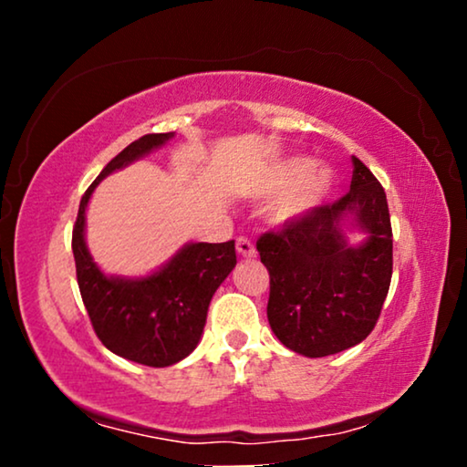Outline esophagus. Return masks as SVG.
I'll list each match as a JSON object with an SVG mask.
<instances>
[{
  "instance_id": "esophagus-1",
  "label": "esophagus",
  "mask_w": 467,
  "mask_h": 467,
  "mask_svg": "<svg viewBox=\"0 0 467 467\" xmlns=\"http://www.w3.org/2000/svg\"><path fill=\"white\" fill-rule=\"evenodd\" d=\"M235 248H238V253L242 254V257H254V246L248 238L235 240Z\"/></svg>"
}]
</instances>
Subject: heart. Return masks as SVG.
Masks as SVG:
<instances>
[{"label":"heart","instance_id":"1","mask_svg":"<svg viewBox=\"0 0 467 467\" xmlns=\"http://www.w3.org/2000/svg\"><path fill=\"white\" fill-rule=\"evenodd\" d=\"M334 176L325 168H312L304 157L283 161L272 171L270 187L272 193H283L274 203V216L278 221H297L310 214L329 195Z\"/></svg>","mask_w":467,"mask_h":467}]
</instances>
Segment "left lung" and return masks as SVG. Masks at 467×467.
<instances>
[{
	"label": "left lung",
	"instance_id": "8db88e82",
	"mask_svg": "<svg viewBox=\"0 0 467 467\" xmlns=\"http://www.w3.org/2000/svg\"><path fill=\"white\" fill-rule=\"evenodd\" d=\"M347 213L370 234L361 247L346 244L339 223ZM257 251L270 272L267 321L286 348L327 357L355 347L372 334L391 285L385 189L353 157L347 195L259 235Z\"/></svg>",
	"mask_w": 467,
	"mask_h": 467
}]
</instances>
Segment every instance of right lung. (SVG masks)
<instances>
[{"mask_svg":"<svg viewBox=\"0 0 467 467\" xmlns=\"http://www.w3.org/2000/svg\"><path fill=\"white\" fill-rule=\"evenodd\" d=\"M174 133H146L119 152L82 195L72 232L76 278L101 344L123 359L165 368L184 359L200 342L210 299L235 267V242L184 246L149 278H108L85 244V210L101 178L168 142Z\"/></svg>","mask_w":467,"mask_h":467,"instance_id":"right-lung-1","label":"right lung"}]
</instances>
